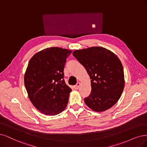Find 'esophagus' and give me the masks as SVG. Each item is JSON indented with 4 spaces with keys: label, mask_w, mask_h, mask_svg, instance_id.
<instances>
[{
    "label": "esophagus",
    "mask_w": 147,
    "mask_h": 147,
    "mask_svg": "<svg viewBox=\"0 0 147 147\" xmlns=\"http://www.w3.org/2000/svg\"><path fill=\"white\" fill-rule=\"evenodd\" d=\"M80 83H79V82H78V83L76 84V85L74 86V89H76V90H78V89H79V88L80 87Z\"/></svg>",
    "instance_id": "esophagus-1"
}]
</instances>
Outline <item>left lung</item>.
I'll return each mask as SVG.
<instances>
[{"instance_id": "obj_1", "label": "left lung", "mask_w": 147, "mask_h": 147, "mask_svg": "<svg viewBox=\"0 0 147 147\" xmlns=\"http://www.w3.org/2000/svg\"><path fill=\"white\" fill-rule=\"evenodd\" d=\"M73 56L90 76L91 91L84 99L91 110L102 112L112 107L120 99L125 86L122 64L115 54L94 47L76 50Z\"/></svg>"}]
</instances>
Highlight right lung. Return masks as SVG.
I'll use <instances>...</instances> for the list:
<instances>
[{
	"label": "right lung",
	"instance_id": "obj_1",
	"mask_svg": "<svg viewBox=\"0 0 147 147\" xmlns=\"http://www.w3.org/2000/svg\"><path fill=\"white\" fill-rule=\"evenodd\" d=\"M71 50L51 47L37 53L28 63L24 83L33 105L43 114L56 115L68 102L71 89L63 79V69Z\"/></svg>",
	"mask_w": 147,
	"mask_h": 147
}]
</instances>
